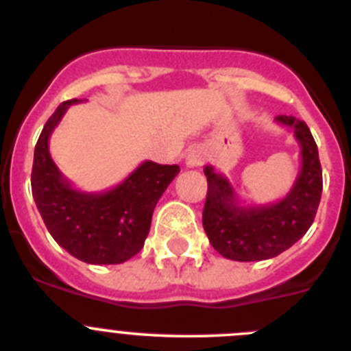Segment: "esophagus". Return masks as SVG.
Returning a JSON list of instances; mask_svg holds the SVG:
<instances>
[{"instance_id":"esophagus-1","label":"esophagus","mask_w":351,"mask_h":351,"mask_svg":"<svg viewBox=\"0 0 351 351\" xmlns=\"http://www.w3.org/2000/svg\"><path fill=\"white\" fill-rule=\"evenodd\" d=\"M206 160V153H204L202 147H193L186 156V165L190 169H195V167H200Z\"/></svg>"}]
</instances>
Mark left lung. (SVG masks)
Instances as JSON below:
<instances>
[{"label":"left lung","instance_id":"left-lung-1","mask_svg":"<svg viewBox=\"0 0 351 351\" xmlns=\"http://www.w3.org/2000/svg\"><path fill=\"white\" fill-rule=\"evenodd\" d=\"M280 125L293 130L300 147V172L287 197L267 206H241L230 181L204 167L207 198L202 213L209 243L225 258L258 262L274 258L302 237L313 225L322 198L318 147L304 121L278 116Z\"/></svg>","mask_w":351,"mask_h":351}]
</instances>
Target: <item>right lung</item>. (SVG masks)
Segmentation results:
<instances>
[{
  "label": "right lung",
  "instance_id": "add662e5",
  "mask_svg": "<svg viewBox=\"0 0 351 351\" xmlns=\"http://www.w3.org/2000/svg\"><path fill=\"white\" fill-rule=\"evenodd\" d=\"M49 117L35 145L31 190L49 234L71 256L86 263H123L144 246L158 200L179 173V165L144 161L123 182L101 193L75 190L56 167L49 138L68 107Z\"/></svg>",
  "mask_w": 351,
  "mask_h": 351
}]
</instances>
